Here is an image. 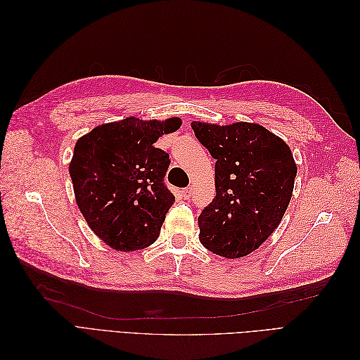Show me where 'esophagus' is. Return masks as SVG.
Here are the masks:
<instances>
[{
  "label": "esophagus",
  "instance_id": "esophagus-1",
  "mask_svg": "<svg viewBox=\"0 0 360 360\" xmlns=\"http://www.w3.org/2000/svg\"><path fill=\"white\" fill-rule=\"evenodd\" d=\"M180 193H181V197H183L184 200H188V198L191 197V188H184V189H181V191H180Z\"/></svg>",
  "mask_w": 360,
  "mask_h": 360
}]
</instances>
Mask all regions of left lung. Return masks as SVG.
I'll use <instances>...</instances> for the list:
<instances>
[{"label": "left lung", "mask_w": 360, "mask_h": 360, "mask_svg": "<svg viewBox=\"0 0 360 360\" xmlns=\"http://www.w3.org/2000/svg\"><path fill=\"white\" fill-rule=\"evenodd\" d=\"M191 126L216 159V197L198 216L200 242L216 255L246 257L276 230L290 204L297 174L291 150L255 123Z\"/></svg>", "instance_id": "1"}]
</instances>
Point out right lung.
<instances>
[{"mask_svg":"<svg viewBox=\"0 0 360 360\" xmlns=\"http://www.w3.org/2000/svg\"><path fill=\"white\" fill-rule=\"evenodd\" d=\"M180 126L179 117H127L78 139L69 165L76 204L108 246L130 252L156 242L176 197L163 183L169 155L155 143Z\"/></svg>","mask_w":360,"mask_h":360,"instance_id":"1","label":"right lung"}]
</instances>
